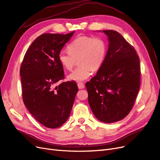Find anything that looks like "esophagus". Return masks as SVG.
Wrapping results in <instances>:
<instances>
[{
    "label": "esophagus",
    "mask_w": 160,
    "mask_h": 160,
    "mask_svg": "<svg viewBox=\"0 0 160 160\" xmlns=\"http://www.w3.org/2000/svg\"><path fill=\"white\" fill-rule=\"evenodd\" d=\"M78 87L79 89H83L84 88V84L82 82H78Z\"/></svg>",
    "instance_id": "34e87169"
}]
</instances>
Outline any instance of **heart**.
Returning a JSON list of instances; mask_svg holds the SVG:
<instances>
[{
	"label": "heart",
	"instance_id": "b5f03b06",
	"mask_svg": "<svg viewBox=\"0 0 160 160\" xmlns=\"http://www.w3.org/2000/svg\"><path fill=\"white\" fill-rule=\"evenodd\" d=\"M68 53L61 52L58 55L60 64L67 70H71L76 61L79 67L68 76L70 80L82 82L88 79L92 71L98 70L104 62L107 44L100 38L80 36L68 45Z\"/></svg>",
	"mask_w": 160,
	"mask_h": 160
}]
</instances>
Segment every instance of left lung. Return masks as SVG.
I'll use <instances>...</instances> for the list:
<instances>
[{"mask_svg":"<svg viewBox=\"0 0 160 160\" xmlns=\"http://www.w3.org/2000/svg\"><path fill=\"white\" fill-rule=\"evenodd\" d=\"M102 31L108 41L105 60L86 87L94 116L112 123L124 118L133 108L140 87V63L134 48L119 33Z\"/></svg>","mask_w":160,"mask_h":160,"instance_id":"left-lung-1","label":"left lung"}]
</instances>
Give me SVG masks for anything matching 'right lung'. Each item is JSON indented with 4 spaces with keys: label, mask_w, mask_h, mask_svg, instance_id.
Listing matches in <instances>:
<instances>
[{
    "label": "right lung",
    "mask_w": 160,
    "mask_h": 160,
    "mask_svg": "<svg viewBox=\"0 0 160 160\" xmlns=\"http://www.w3.org/2000/svg\"><path fill=\"white\" fill-rule=\"evenodd\" d=\"M74 33L41 35L27 49L21 63L23 102L32 116L48 128H58L67 121L78 91L74 81L55 86L64 78L58 55Z\"/></svg>",
    "instance_id": "obj_1"
}]
</instances>
